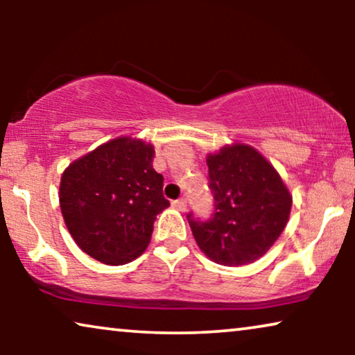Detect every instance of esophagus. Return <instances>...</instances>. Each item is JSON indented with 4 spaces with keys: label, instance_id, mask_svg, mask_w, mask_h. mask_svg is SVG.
I'll return each mask as SVG.
<instances>
[{
    "label": "esophagus",
    "instance_id": "esophagus-1",
    "mask_svg": "<svg viewBox=\"0 0 355 355\" xmlns=\"http://www.w3.org/2000/svg\"><path fill=\"white\" fill-rule=\"evenodd\" d=\"M173 207H176L178 210H181V211H186V208H187V200L186 198H178V200H174L173 202Z\"/></svg>",
    "mask_w": 355,
    "mask_h": 355
}]
</instances>
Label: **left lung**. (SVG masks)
I'll return each mask as SVG.
<instances>
[{"label":"left lung","instance_id":"obj_1","mask_svg":"<svg viewBox=\"0 0 355 355\" xmlns=\"http://www.w3.org/2000/svg\"><path fill=\"white\" fill-rule=\"evenodd\" d=\"M207 164L215 213L208 221L187 216L197 245L215 263H254L284 231L293 196L273 164L247 144L208 153Z\"/></svg>","mask_w":355,"mask_h":355}]
</instances>
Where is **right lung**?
<instances>
[{
  "label": "right lung",
  "instance_id": "right-lung-1",
  "mask_svg": "<svg viewBox=\"0 0 355 355\" xmlns=\"http://www.w3.org/2000/svg\"><path fill=\"white\" fill-rule=\"evenodd\" d=\"M153 157L152 144L124 135L64 169L60 184L62 218L72 239L92 259L124 265L147 249L157 215L169 207Z\"/></svg>",
  "mask_w": 355,
  "mask_h": 355
}]
</instances>
